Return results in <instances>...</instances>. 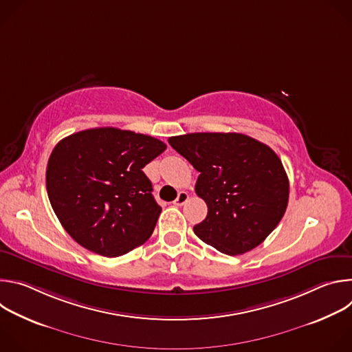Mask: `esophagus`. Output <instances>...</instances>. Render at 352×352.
Masks as SVG:
<instances>
[{
	"instance_id": "obj_1",
	"label": "esophagus",
	"mask_w": 352,
	"mask_h": 352,
	"mask_svg": "<svg viewBox=\"0 0 352 352\" xmlns=\"http://www.w3.org/2000/svg\"><path fill=\"white\" fill-rule=\"evenodd\" d=\"M188 199H189V195H188L186 192L181 190V192L178 193L177 199L174 200V205H175V206H182V205H185V204L188 202Z\"/></svg>"
}]
</instances>
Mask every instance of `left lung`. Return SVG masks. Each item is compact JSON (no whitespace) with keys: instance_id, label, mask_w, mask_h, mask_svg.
Instances as JSON below:
<instances>
[{"instance_id":"obj_1","label":"left lung","mask_w":352,"mask_h":352,"mask_svg":"<svg viewBox=\"0 0 352 352\" xmlns=\"http://www.w3.org/2000/svg\"><path fill=\"white\" fill-rule=\"evenodd\" d=\"M168 143L199 171L195 190L208 216L195 234L231 256L261 245L288 205V177L273 150L250 136L221 132L173 136Z\"/></svg>"}]
</instances>
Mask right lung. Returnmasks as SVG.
Masks as SVG:
<instances>
[{
	"label": "right lung",
	"mask_w": 352,
	"mask_h": 352,
	"mask_svg": "<svg viewBox=\"0 0 352 352\" xmlns=\"http://www.w3.org/2000/svg\"><path fill=\"white\" fill-rule=\"evenodd\" d=\"M162 140L118 128H93L60 140L45 186L65 231L91 252L117 258L152 235L162 208L142 168L166 150Z\"/></svg>",
	"instance_id": "1"
}]
</instances>
